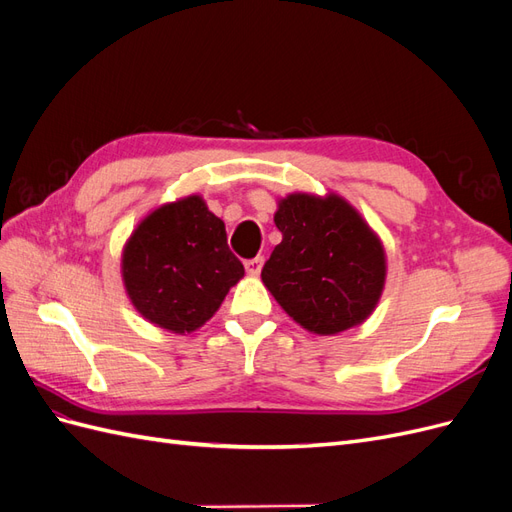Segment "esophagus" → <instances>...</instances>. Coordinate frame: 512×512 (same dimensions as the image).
Here are the masks:
<instances>
[{
	"label": "esophagus",
	"mask_w": 512,
	"mask_h": 512,
	"mask_svg": "<svg viewBox=\"0 0 512 512\" xmlns=\"http://www.w3.org/2000/svg\"><path fill=\"white\" fill-rule=\"evenodd\" d=\"M262 265H265V258H262V256H256V258H252V260H247V262H245V271H247V275L256 277V275H260Z\"/></svg>",
	"instance_id": "1"
}]
</instances>
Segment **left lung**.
Here are the masks:
<instances>
[{
  "instance_id": "left-lung-1",
  "label": "left lung",
  "mask_w": 512,
  "mask_h": 512,
  "mask_svg": "<svg viewBox=\"0 0 512 512\" xmlns=\"http://www.w3.org/2000/svg\"><path fill=\"white\" fill-rule=\"evenodd\" d=\"M282 243L262 284L284 312L316 335H337L374 312L386 280L380 237L346 198L294 192L273 215Z\"/></svg>"
}]
</instances>
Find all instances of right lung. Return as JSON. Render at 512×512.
I'll use <instances>...</instances> for the list:
<instances>
[{
    "label": "right lung",
    "instance_id": "right-lung-1",
    "mask_svg": "<svg viewBox=\"0 0 512 512\" xmlns=\"http://www.w3.org/2000/svg\"><path fill=\"white\" fill-rule=\"evenodd\" d=\"M243 275L224 222L198 194L149 211L121 252V280L136 312L177 335L203 327Z\"/></svg>",
    "mask_w": 512,
    "mask_h": 512
}]
</instances>
